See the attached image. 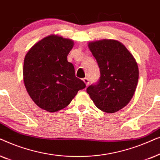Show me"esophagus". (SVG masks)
Returning <instances> with one entry per match:
<instances>
[{"mask_svg":"<svg viewBox=\"0 0 160 160\" xmlns=\"http://www.w3.org/2000/svg\"><path fill=\"white\" fill-rule=\"evenodd\" d=\"M83 82H84V83H85V84H86V86L87 87L89 85V79L87 78H83Z\"/></svg>","mask_w":160,"mask_h":160,"instance_id":"1","label":"esophagus"}]
</instances>
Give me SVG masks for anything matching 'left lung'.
I'll return each instance as SVG.
<instances>
[{"label": "left lung", "mask_w": 160, "mask_h": 160, "mask_svg": "<svg viewBox=\"0 0 160 160\" xmlns=\"http://www.w3.org/2000/svg\"><path fill=\"white\" fill-rule=\"evenodd\" d=\"M88 47L97 60L100 77L87 92L100 110L114 113L129 103L138 82V67L132 54L117 40L102 39Z\"/></svg>", "instance_id": "obj_1"}]
</instances>
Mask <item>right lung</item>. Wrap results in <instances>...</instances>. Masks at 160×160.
I'll list each match as a JSON object with an SVG mask.
<instances>
[{"instance_id": "obj_1", "label": "right lung", "mask_w": 160, "mask_h": 160, "mask_svg": "<svg viewBox=\"0 0 160 160\" xmlns=\"http://www.w3.org/2000/svg\"><path fill=\"white\" fill-rule=\"evenodd\" d=\"M71 39L50 35L34 44L24 60L23 79L28 94L39 108L56 112L69 105L86 84L76 77L67 56Z\"/></svg>"}]
</instances>
